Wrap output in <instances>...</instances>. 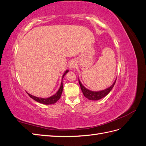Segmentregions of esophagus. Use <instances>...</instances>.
Instances as JSON below:
<instances>
[{
	"instance_id": "esophagus-1",
	"label": "esophagus",
	"mask_w": 146,
	"mask_h": 146,
	"mask_svg": "<svg viewBox=\"0 0 146 146\" xmlns=\"http://www.w3.org/2000/svg\"><path fill=\"white\" fill-rule=\"evenodd\" d=\"M76 63H75L74 61H71L69 63V67L70 69H73L75 68V66H76Z\"/></svg>"
}]
</instances>
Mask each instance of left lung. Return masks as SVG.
I'll return each instance as SVG.
<instances>
[{
    "mask_svg": "<svg viewBox=\"0 0 146 146\" xmlns=\"http://www.w3.org/2000/svg\"><path fill=\"white\" fill-rule=\"evenodd\" d=\"M116 80L113 83V85L110 87L108 88L107 89L100 91L95 92V91H91L90 90H88V89H86V88H85L82 85L81 82H80V80H78V82H79V84H80V86L81 88V90L83 92V95L85 96V98H88L89 100H99L102 98H104V97L107 96L113 89L114 84H115V83H116Z\"/></svg>",
    "mask_w": 146,
    "mask_h": 146,
    "instance_id": "obj_1",
    "label": "left lung"
}]
</instances>
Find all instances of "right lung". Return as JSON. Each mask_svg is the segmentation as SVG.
Here are the masks:
<instances>
[{"label": "right lung", "mask_w": 146, "mask_h": 146, "mask_svg": "<svg viewBox=\"0 0 146 146\" xmlns=\"http://www.w3.org/2000/svg\"><path fill=\"white\" fill-rule=\"evenodd\" d=\"M68 72V70H66V71L64 72V75L63 76V77H62V80H63V78L64 76H65L66 74ZM62 91H63V82H61V86L60 87L59 90L57 91V92L55 94L50 97V98H46V99L37 98V97L33 96L32 95H31V94L27 93H27L28 94V95L31 98H32L35 101L38 102H39V103L43 104H45V105H50V104H53L56 103V102L60 99V98H61V94H62Z\"/></svg>", "instance_id": "obj_1"}]
</instances>
